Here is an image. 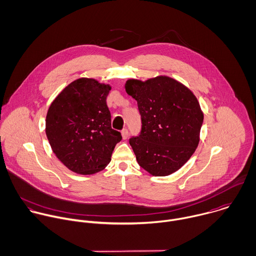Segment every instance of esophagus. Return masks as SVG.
Returning <instances> with one entry per match:
<instances>
[{
    "label": "esophagus",
    "mask_w": 256,
    "mask_h": 256,
    "mask_svg": "<svg viewBox=\"0 0 256 256\" xmlns=\"http://www.w3.org/2000/svg\"><path fill=\"white\" fill-rule=\"evenodd\" d=\"M122 136L124 140H126V138H128V130L126 128H124V130H122Z\"/></svg>",
    "instance_id": "esophagus-1"
}]
</instances>
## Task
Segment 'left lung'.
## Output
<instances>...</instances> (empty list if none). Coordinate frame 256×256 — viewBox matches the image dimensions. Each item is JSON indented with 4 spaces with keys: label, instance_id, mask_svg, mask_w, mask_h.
I'll return each instance as SVG.
<instances>
[{
    "label": "left lung",
    "instance_id": "left-lung-1",
    "mask_svg": "<svg viewBox=\"0 0 256 256\" xmlns=\"http://www.w3.org/2000/svg\"><path fill=\"white\" fill-rule=\"evenodd\" d=\"M124 88L142 116V132L130 140L138 164L154 176L176 172L200 142L204 112L196 96L168 76L144 82L130 78Z\"/></svg>",
    "mask_w": 256,
    "mask_h": 256
}]
</instances>
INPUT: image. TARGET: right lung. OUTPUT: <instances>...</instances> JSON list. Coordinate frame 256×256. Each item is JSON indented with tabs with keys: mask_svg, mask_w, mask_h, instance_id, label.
<instances>
[{
	"mask_svg": "<svg viewBox=\"0 0 256 256\" xmlns=\"http://www.w3.org/2000/svg\"><path fill=\"white\" fill-rule=\"evenodd\" d=\"M112 86L94 78H80L68 84L50 104L46 134L56 156L70 170L96 174L110 164L122 140L112 128L106 96Z\"/></svg>",
	"mask_w": 256,
	"mask_h": 256,
	"instance_id": "1",
	"label": "right lung"
}]
</instances>
